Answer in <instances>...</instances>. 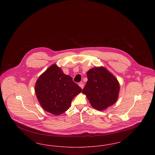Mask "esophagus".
<instances>
[{"instance_id":"obj_1","label":"esophagus","mask_w":155,"mask_h":155,"mask_svg":"<svg viewBox=\"0 0 155 155\" xmlns=\"http://www.w3.org/2000/svg\"><path fill=\"white\" fill-rule=\"evenodd\" d=\"M79 86L81 87V89H83L84 87V84H82V82H81L80 84H79Z\"/></svg>"}]
</instances>
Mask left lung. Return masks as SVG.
<instances>
[{
	"label": "left lung",
	"instance_id": "1",
	"mask_svg": "<svg viewBox=\"0 0 155 155\" xmlns=\"http://www.w3.org/2000/svg\"><path fill=\"white\" fill-rule=\"evenodd\" d=\"M88 81L82 89L91 106L102 111L118 99L120 84L117 79L104 67H96L87 72Z\"/></svg>",
	"mask_w": 155,
	"mask_h": 155
}]
</instances>
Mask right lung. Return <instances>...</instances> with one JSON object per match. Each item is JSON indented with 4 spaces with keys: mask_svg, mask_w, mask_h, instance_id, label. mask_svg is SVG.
<instances>
[{
    "mask_svg": "<svg viewBox=\"0 0 155 155\" xmlns=\"http://www.w3.org/2000/svg\"><path fill=\"white\" fill-rule=\"evenodd\" d=\"M81 88L70 75L54 64L38 78L35 91L38 101L45 110L60 115L67 110L75 96L81 92Z\"/></svg>",
    "mask_w": 155,
    "mask_h": 155,
    "instance_id": "obj_1",
    "label": "right lung"
}]
</instances>
